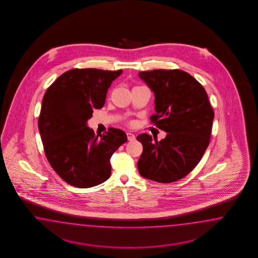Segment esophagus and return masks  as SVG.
<instances>
[{"label": "esophagus", "instance_id": "esophagus-1", "mask_svg": "<svg viewBox=\"0 0 258 258\" xmlns=\"http://www.w3.org/2000/svg\"><path fill=\"white\" fill-rule=\"evenodd\" d=\"M126 136H127V140L131 141V142L135 140V135L133 133H126Z\"/></svg>", "mask_w": 258, "mask_h": 258}]
</instances>
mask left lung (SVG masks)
Segmentation results:
<instances>
[{
  "label": "left lung",
  "mask_w": 258,
  "mask_h": 258,
  "mask_svg": "<svg viewBox=\"0 0 258 258\" xmlns=\"http://www.w3.org/2000/svg\"><path fill=\"white\" fill-rule=\"evenodd\" d=\"M155 95L156 114L150 120L167 133L163 140L143 133L138 161L141 176L162 183L185 177L203 158L211 137L214 111L195 78L180 70L139 72Z\"/></svg>",
  "instance_id": "left-lung-1"
}]
</instances>
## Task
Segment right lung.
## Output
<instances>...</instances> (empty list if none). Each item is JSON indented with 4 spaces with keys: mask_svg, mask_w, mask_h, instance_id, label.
<instances>
[{
    "mask_svg": "<svg viewBox=\"0 0 258 258\" xmlns=\"http://www.w3.org/2000/svg\"><path fill=\"white\" fill-rule=\"evenodd\" d=\"M123 70L73 69L48 88L41 103L39 131L48 162L73 186L93 187L110 176V158L127 141L119 128L95 135L87 125L101 109L112 81Z\"/></svg>",
    "mask_w": 258,
    "mask_h": 258,
    "instance_id": "1",
    "label": "right lung"
}]
</instances>
